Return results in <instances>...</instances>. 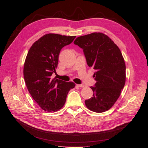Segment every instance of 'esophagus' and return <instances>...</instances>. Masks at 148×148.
Masks as SVG:
<instances>
[{
    "mask_svg": "<svg viewBox=\"0 0 148 148\" xmlns=\"http://www.w3.org/2000/svg\"><path fill=\"white\" fill-rule=\"evenodd\" d=\"M77 86L79 87V88H84V86L83 84H77Z\"/></svg>",
    "mask_w": 148,
    "mask_h": 148,
    "instance_id": "obj_1",
    "label": "esophagus"
}]
</instances>
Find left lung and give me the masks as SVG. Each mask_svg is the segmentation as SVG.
Segmentation results:
<instances>
[{
  "instance_id": "obj_1",
  "label": "left lung",
  "mask_w": 148,
  "mask_h": 148,
  "mask_svg": "<svg viewBox=\"0 0 148 148\" xmlns=\"http://www.w3.org/2000/svg\"><path fill=\"white\" fill-rule=\"evenodd\" d=\"M74 44L83 49L87 64L96 70L95 86L90 99L85 101L89 110H108L119 99L126 80V66L119 47L108 36L92 33L78 37Z\"/></svg>"
}]
</instances>
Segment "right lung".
<instances>
[{"label":"right lung","mask_w":148,"mask_h":148,"mask_svg":"<svg viewBox=\"0 0 148 148\" xmlns=\"http://www.w3.org/2000/svg\"><path fill=\"white\" fill-rule=\"evenodd\" d=\"M75 36L49 33L34 42L26 56L23 68L25 82L33 99L47 112L60 110L66 96L75 88L73 82H65L51 76L56 72L62 47L73 42Z\"/></svg>","instance_id":"obj_1"}]
</instances>
